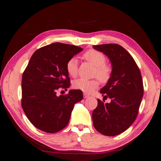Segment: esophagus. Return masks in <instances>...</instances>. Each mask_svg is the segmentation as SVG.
I'll use <instances>...</instances> for the list:
<instances>
[{
	"label": "esophagus",
	"mask_w": 161,
	"mask_h": 161,
	"mask_svg": "<svg viewBox=\"0 0 161 161\" xmlns=\"http://www.w3.org/2000/svg\"><path fill=\"white\" fill-rule=\"evenodd\" d=\"M89 96L88 94L84 93V99H86V98H89Z\"/></svg>",
	"instance_id": "esophagus-1"
}]
</instances>
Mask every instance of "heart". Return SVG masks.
<instances>
[{
  "label": "heart",
  "mask_w": 161,
  "mask_h": 161,
  "mask_svg": "<svg viewBox=\"0 0 161 161\" xmlns=\"http://www.w3.org/2000/svg\"><path fill=\"white\" fill-rule=\"evenodd\" d=\"M83 58L95 67L94 77L92 80L78 79L73 82V86L86 93H90L99 85V81L107 83L112 75V68L109 64L105 63L106 57L102 53L96 50H89L83 54ZM66 70L70 77H76L78 75V64L77 59L70 58L66 63ZM98 78H97V77Z\"/></svg>",
  "instance_id": "heart-1"
}]
</instances>
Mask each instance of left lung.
<instances>
[{"mask_svg":"<svg viewBox=\"0 0 161 161\" xmlns=\"http://www.w3.org/2000/svg\"><path fill=\"white\" fill-rule=\"evenodd\" d=\"M93 47L107 55L112 64L110 80L100 91L111 102L97 99L93 124L103 135L116 136L129 129L137 117L143 95L142 77L134 59L122 46L103 44Z\"/></svg>","mask_w":161,"mask_h":161,"instance_id":"left-lung-1","label":"left lung"}]
</instances>
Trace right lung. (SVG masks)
<instances>
[{
  "instance_id": "obj_1",
  "label": "right lung",
  "mask_w": 161,
  "mask_h": 161,
  "mask_svg": "<svg viewBox=\"0 0 161 161\" xmlns=\"http://www.w3.org/2000/svg\"><path fill=\"white\" fill-rule=\"evenodd\" d=\"M82 50L55 42L37 49L32 55L22 77L21 104L37 129L51 133L63 129L69 123L75 103L83 99L79 89L57 95L58 90H67L70 86L67 62Z\"/></svg>"
}]
</instances>
